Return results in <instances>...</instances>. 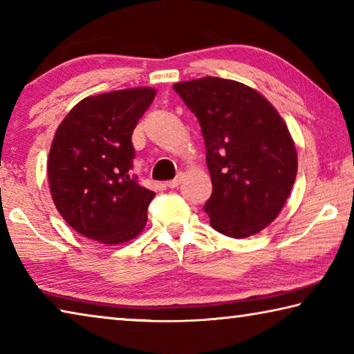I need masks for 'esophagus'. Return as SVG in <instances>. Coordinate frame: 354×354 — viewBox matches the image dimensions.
<instances>
[{"label": "esophagus", "instance_id": "obj_1", "mask_svg": "<svg viewBox=\"0 0 354 354\" xmlns=\"http://www.w3.org/2000/svg\"><path fill=\"white\" fill-rule=\"evenodd\" d=\"M179 184H181V176H176L175 179H171V181H167L165 183V185L169 189H175V187H178Z\"/></svg>", "mask_w": 354, "mask_h": 354}]
</instances>
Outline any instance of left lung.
<instances>
[{"instance_id":"1","label":"left lung","mask_w":354,"mask_h":354,"mask_svg":"<svg viewBox=\"0 0 354 354\" xmlns=\"http://www.w3.org/2000/svg\"><path fill=\"white\" fill-rule=\"evenodd\" d=\"M173 88L198 118L205 139L211 226L234 239L262 231L278 217L297 178V149L284 120L237 81L206 76Z\"/></svg>"}]
</instances>
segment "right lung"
<instances>
[{
  "label": "right lung",
  "instance_id": "1",
  "mask_svg": "<svg viewBox=\"0 0 354 354\" xmlns=\"http://www.w3.org/2000/svg\"><path fill=\"white\" fill-rule=\"evenodd\" d=\"M151 87L80 101L62 120L48 158L53 201L84 237L106 245L134 239L147 225L154 192L133 176V131L153 103Z\"/></svg>",
  "mask_w": 354,
  "mask_h": 354
}]
</instances>
